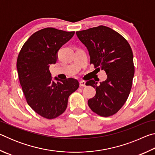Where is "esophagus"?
I'll return each instance as SVG.
<instances>
[{
  "instance_id": "34e87169",
  "label": "esophagus",
  "mask_w": 155,
  "mask_h": 155,
  "mask_svg": "<svg viewBox=\"0 0 155 155\" xmlns=\"http://www.w3.org/2000/svg\"><path fill=\"white\" fill-rule=\"evenodd\" d=\"M85 81H81L80 82H79V85H80V87H85Z\"/></svg>"
}]
</instances>
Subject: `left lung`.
Returning a JSON list of instances; mask_svg holds the SVG:
<instances>
[{
	"mask_svg": "<svg viewBox=\"0 0 155 155\" xmlns=\"http://www.w3.org/2000/svg\"><path fill=\"white\" fill-rule=\"evenodd\" d=\"M76 34L87 48L90 64L104 70L107 76L99 84L94 80L86 83L96 91L95 96L88 101V105L101 116L114 115L124 105L132 87L135 73L132 49L120 34L105 26Z\"/></svg>",
	"mask_w": 155,
	"mask_h": 155,
	"instance_id": "8db88e82",
	"label": "left lung"
}]
</instances>
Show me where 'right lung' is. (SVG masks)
<instances>
[{"mask_svg": "<svg viewBox=\"0 0 155 155\" xmlns=\"http://www.w3.org/2000/svg\"><path fill=\"white\" fill-rule=\"evenodd\" d=\"M74 35V31L43 28L28 39L18 54V77L27 103L47 119L55 118L65 111L70 95L79 86L74 78H52L49 71L50 65L56 64L59 50Z\"/></svg>", "mask_w": 155, "mask_h": 155, "instance_id": "add662e5", "label": "right lung"}]
</instances>
